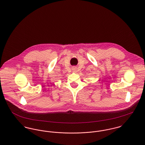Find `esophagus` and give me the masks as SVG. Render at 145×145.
<instances>
[{
    "mask_svg": "<svg viewBox=\"0 0 145 145\" xmlns=\"http://www.w3.org/2000/svg\"><path fill=\"white\" fill-rule=\"evenodd\" d=\"M72 71H73L74 72H76V68L75 67H73L72 69Z\"/></svg>",
    "mask_w": 145,
    "mask_h": 145,
    "instance_id": "34e87169",
    "label": "esophagus"
}]
</instances>
